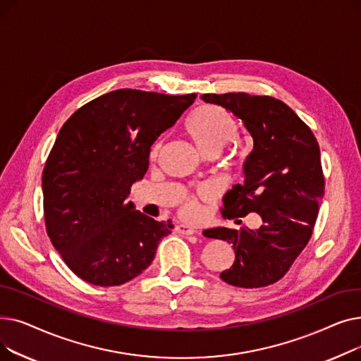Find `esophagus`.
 I'll list each match as a JSON object with an SVG mask.
<instances>
[{"label":"esophagus","instance_id":"34e87169","mask_svg":"<svg viewBox=\"0 0 361 361\" xmlns=\"http://www.w3.org/2000/svg\"><path fill=\"white\" fill-rule=\"evenodd\" d=\"M176 230H177L180 234H184V235H193V234H196V230H195V228H192V226H188V225H184V224L177 225Z\"/></svg>","mask_w":361,"mask_h":361}]
</instances>
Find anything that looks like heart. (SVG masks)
Returning a JSON list of instances; mask_svg holds the SVG:
<instances>
[{"label":"heart","instance_id":"1","mask_svg":"<svg viewBox=\"0 0 361 361\" xmlns=\"http://www.w3.org/2000/svg\"><path fill=\"white\" fill-rule=\"evenodd\" d=\"M187 135L192 137L197 149L204 157L218 155L219 152L233 143L238 136V127L231 114L218 105H203L197 108L185 124ZM159 146L155 149V155ZM180 214L187 219H195L200 214V204L196 196H187Z\"/></svg>","mask_w":361,"mask_h":361}]
</instances>
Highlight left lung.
<instances>
[{
    "label": "left lung",
    "instance_id": "left-lung-1",
    "mask_svg": "<svg viewBox=\"0 0 361 361\" xmlns=\"http://www.w3.org/2000/svg\"><path fill=\"white\" fill-rule=\"evenodd\" d=\"M202 99L230 109L253 139L244 184L225 195V219L256 212L259 230L212 228L203 234L233 244L235 260L221 279L240 288L268 287L286 275L305 250L325 193L320 149L310 127L279 99L244 92L204 93Z\"/></svg>",
    "mask_w": 361,
    "mask_h": 361
}]
</instances>
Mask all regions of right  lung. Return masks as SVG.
Here are the masks:
<instances>
[{
	"mask_svg": "<svg viewBox=\"0 0 361 361\" xmlns=\"http://www.w3.org/2000/svg\"><path fill=\"white\" fill-rule=\"evenodd\" d=\"M197 94L118 89L93 99L64 123L44 174L47 234L67 267L98 287L142 274L174 225L127 202L149 168L150 149Z\"/></svg>",
	"mask_w": 361,
	"mask_h": 361,
	"instance_id": "1",
	"label": "right lung"
}]
</instances>
